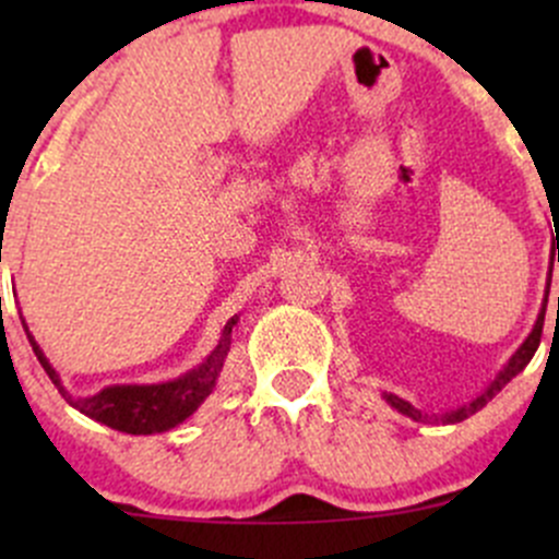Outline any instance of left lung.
I'll return each instance as SVG.
<instances>
[{
	"label": "left lung",
	"mask_w": 559,
	"mask_h": 559,
	"mask_svg": "<svg viewBox=\"0 0 559 559\" xmlns=\"http://www.w3.org/2000/svg\"><path fill=\"white\" fill-rule=\"evenodd\" d=\"M546 300H549V284H546L544 306H540V313H538V319H535L533 332H530V335L524 337L522 346L516 348L514 354H511V359L503 365V370H500V373L495 376L492 381H489L487 389H484L481 394H476V397H473L471 403L460 405V408H452V411H441V414H427V411L416 408V405H411L408 400L397 397V394H392V392H384V400H386L389 405H392L394 411H400V414H403V416H408V419H414V421H425V425H427V421H430V425H456V421H462V419H467V416H473V414H476V411H481L484 405H487L489 400H492L495 394L500 392V389L509 384V381L514 379V376H520L522 370L527 368V362H530V359H533L535 348H538V343H540V332H544ZM557 311H559V297H557Z\"/></svg>",
	"instance_id": "1"
}]
</instances>
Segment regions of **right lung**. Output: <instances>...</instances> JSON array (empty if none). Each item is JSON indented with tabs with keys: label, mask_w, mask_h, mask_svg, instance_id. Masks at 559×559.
Returning <instances> with one entry per match:
<instances>
[{
	"label": "right lung",
	"mask_w": 559,
	"mask_h": 559,
	"mask_svg": "<svg viewBox=\"0 0 559 559\" xmlns=\"http://www.w3.org/2000/svg\"><path fill=\"white\" fill-rule=\"evenodd\" d=\"M21 324H24L26 337H29L32 348H35L39 365H43L48 379L53 381L56 389L61 392V397H64L72 408H78L81 414H86L88 419L112 427V430L118 432H129V436H154V432H167L173 430V427H178L180 421L189 419V416L205 403V397L213 392L218 376H222L224 359H227L229 343H233V330L235 324H238V316H233V319L224 324L216 348H213L197 368H191L189 373L178 376V379L173 381H162V384H112L99 389L97 394H88V397H75V394L67 392V386L61 384L56 368L48 362V357H45V352L39 348L35 335H32L29 326H26L24 316H21Z\"/></svg>",
	"instance_id": "obj_1"
}]
</instances>
